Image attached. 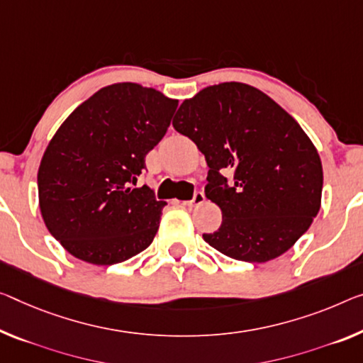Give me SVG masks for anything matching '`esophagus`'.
Returning <instances> with one entry per match:
<instances>
[{
  "label": "esophagus",
  "instance_id": "obj_1",
  "mask_svg": "<svg viewBox=\"0 0 363 363\" xmlns=\"http://www.w3.org/2000/svg\"><path fill=\"white\" fill-rule=\"evenodd\" d=\"M206 201V196H204V193L203 191H196L194 193V196H193V199H189V201H185V204L186 208H194V206H199V204H203Z\"/></svg>",
  "mask_w": 363,
  "mask_h": 363
}]
</instances>
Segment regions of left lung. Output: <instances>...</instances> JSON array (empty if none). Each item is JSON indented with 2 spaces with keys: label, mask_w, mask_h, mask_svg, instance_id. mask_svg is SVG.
<instances>
[{
  "label": "left lung",
  "mask_w": 363,
  "mask_h": 363,
  "mask_svg": "<svg viewBox=\"0 0 363 363\" xmlns=\"http://www.w3.org/2000/svg\"><path fill=\"white\" fill-rule=\"evenodd\" d=\"M174 128L208 162L204 193L220 208L222 224L203 238L217 252L266 263L308 230L321 204L320 155L264 92L242 82L209 86L180 105Z\"/></svg>",
  "instance_id": "1"
}]
</instances>
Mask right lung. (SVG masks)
<instances>
[{
    "label": "right lung",
    "instance_id": "1",
    "mask_svg": "<svg viewBox=\"0 0 363 363\" xmlns=\"http://www.w3.org/2000/svg\"><path fill=\"white\" fill-rule=\"evenodd\" d=\"M178 100L133 82L89 97L58 128L38 167V204L48 232L86 263L110 266L146 250L165 201L130 188L169 130Z\"/></svg>",
    "mask_w": 363,
    "mask_h": 363
}]
</instances>
